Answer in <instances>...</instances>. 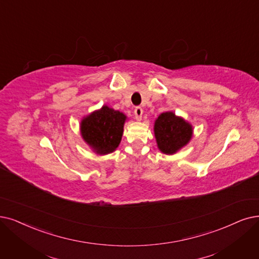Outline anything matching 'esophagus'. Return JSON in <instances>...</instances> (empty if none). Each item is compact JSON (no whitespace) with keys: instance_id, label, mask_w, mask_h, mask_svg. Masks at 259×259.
Returning a JSON list of instances; mask_svg holds the SVG:
<instances>
[{"instance_id":"1","label":"esophagus","mask_w":259,"mask_h":259,"mask_svg":"<svg viewBox=\"0 0 259 259\" xmlns=\"http://www.w3.org/2000/svg\"><path fill=\"white\" fill-rule=\"evenodd\" d=\"M134 113H135V118L137 120H141L142 113H143V109L140 106H137L135 109H134Z\"/></svg>"}]
</instances>
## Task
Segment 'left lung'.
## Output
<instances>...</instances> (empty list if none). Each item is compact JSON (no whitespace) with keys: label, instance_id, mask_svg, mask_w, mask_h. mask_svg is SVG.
<instances>
[{"label":"left lung","instance_id":"left-lung-1","mask_svg":"<svg viewBox=\"0 0 259 259\" xmlns=\"http://www.w3.org/2000/svg\"><path fill=\"white\" fill-rule=\"evenodd\" d=\"M155 137L159 150L164 154H173L187 144L192 128L189 123L173 112H163L155 122Z\"/></svg>","mask_w":259,"mask_h":259}]
</instances>
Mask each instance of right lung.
<instances>
[{
	"mask_svg": "<svg viewBox=\"0 0 259 259\" xmlns=\"http://www.w3.org/2000/svg\"><path fill=\"white\" fill-rule=\"evenodd\" d=\"M125 118L122 112L103 106L81 121V136L97 153L108 154L119 146Z\"/></svg>",
	"mask_w": 259,
	"mask_h": 259,
	"instance_id": "1",
	"label": "right lung"
}]
</instances>
